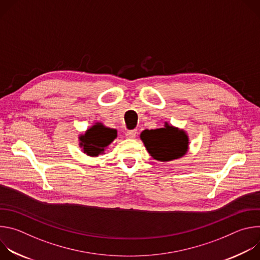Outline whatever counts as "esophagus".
<instances>
[{"mask_svg": "<svg viewBox=\"0 0 260 260\" xmlns=\"http://www.w3.org/2000/svg\"><path fill=\"white\" fill-rule=\"evenodd\" d=\"M137 136V131L136 129H132V131H127L125 133V137L127 139H135Z\"/></svg>", "mask_w": 260, "mask_h": 260, "instance_id": "34e87169", "label": "esophagus"}]
</instances>
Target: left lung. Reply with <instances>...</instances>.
I'll list each match as a JSON object with an SVG mask.
<instances>
[{
	"instance_id": "obj_1",
	"label": "left lung",
	"mask_w": 260,
	"mask_h": 260,
	"mask_svg": "<svg viewBox=\"0 0 260 260\" xmlns=\"http://www.w3.org/2000/svg\"><path fill=\"white\" fill-rule=\"evenodd\" d=\"M146 149L158 161L178 159L188 151L189 138L186 132L165 122L156 129H145L140 136Z\"/></svg>"
}]
</instances>
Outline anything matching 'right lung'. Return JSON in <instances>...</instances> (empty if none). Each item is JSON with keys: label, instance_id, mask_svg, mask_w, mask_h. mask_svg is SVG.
Here are the masks:
<instances>
[{"label": "right lung", "instance_id": "1", "mask_svg": "<svg viewBox=\"0 0 260 260\" xmlns=\"http://www.w3.org/2000/svg\"><path fill=\"white\" fill-rule=\"evenodd\" d=\"M117 137V131L105 126L102 122H95L86 132L79 136V146L83 153L96 157L104 154L106 148Z\"/></svg>", "mask_w": 260, "mask_h": 260}]
</instances>
